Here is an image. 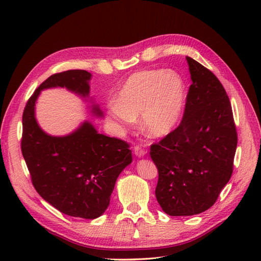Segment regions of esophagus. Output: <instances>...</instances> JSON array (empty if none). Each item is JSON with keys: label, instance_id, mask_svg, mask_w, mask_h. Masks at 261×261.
<instances>
[{"label": "esophagus", "instance_id": "1", "mask_svg": "<svg viewBox=\"0 0 261 261\" xmlns=\"http://www.w3.org/2000/svg\"><path fill=\"white\" fill-rule=\"evenodd\" d=\"M147 153V150L143 147H141V146H136L135 147V154L137 157H143L145 156V154Z\"/></svg>", "mask_w": 261, "mask_h": 261}]
</instances>
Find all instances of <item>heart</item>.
Wrapping results in <instances>:
<instances>
[{
	"instance_id": "obj_1",
	"label": "heart",
	"mask_w": 261,
	"mask_h": 261,
	"mask_svg": "<svg viewBox=\"0 0 261 261\" xmlns=\"http://www.w3.org/2000/svg\"><path fill=\"white\" fill-rule=\"evenodd\" d=\"M187 86L175 70L150 69L132 74L122 85L116 102L108 107L111 118L130 126L141 115L145 134L165 137L180 123L185 112Z\"/></svg>"
}]
</instances>
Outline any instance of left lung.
I'll return each mask as SVG.
<instances>
[{
	"mask_svg": "<svg viewBox=\"0 0 261 261\" xmlns=\"http://www.w3.org/2000/svg\"><path fill=\"white\" fill-rule=\"evenodd\" d=\"M192 85L180 124L150 147L156 197L170 216L208 210L233 171L238 137L230 99L212 71L186 57Z\"/></svg>",
	"mask_w": 261,
	"mask_h": 261,
	"instance_id": "1",
	"label": "left lung"
}]
</instances>
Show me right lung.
<instances>
[{
	"instance_id": "1",
	"label": "right lung",
	"mask_w": 261,
	"mask_h": 261,
	"mask_svg": "<svg viewBox=\"0 0 261 261\" xmlns=\"http://www.w3.org/2000/svg\"><path fill=\"white\" fill-rule=\"evenodd\" d=\"M92 74L73 69L51 75L28 101L22 116L21 150L32 184L46 202L64 214L93 220L101 216L121 171L132 162L129 145L98 134L90 121L66 136H50L36 119V103L41 91L62 87L90 98ZM92 112L102 116L98 105Z\"/></svg>"
}]
</instances>
